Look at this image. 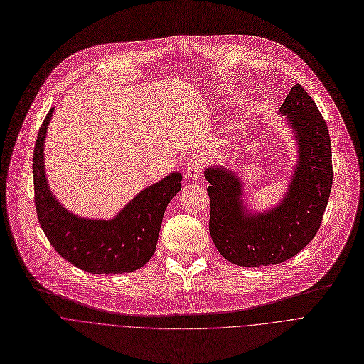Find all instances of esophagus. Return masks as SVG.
Listing matches in <instances>:
<instances>
[{"label": "esophagus", "mask_w": 364, "mask_h": 364, "mask_svg": "<svg viewBox=\"0 0 364 364\" xmlns=\"http://www.w3.org/2000/svg\"><path fill=\"white\" fill-rule=\"evenodd\" d=\"M205 163H207V160H205L204 156H194L188 161V168H187L188 177L191 180H198L203 176V170L205 167Z\"/></svg>", "instance_id": "34e87169"}]
</instances>
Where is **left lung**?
Here are the masks:
<instances>
[{
  "instance_id": "8db88e82",
  "label": "left lung",
  "mask_w": 364,
  "mask_h": 364,
  "mask_svg": "<svg viewBox=\"0 0 364 364\" xmlns=\"http://www.w3.org/2000/svg\"><path fill=\"white\" fill-rule=\"evenodd\" d=\"M294 132L299 161L290 187L279 205L249 213L243 184L224 167L204 171L210 183V234L218 253L232 264L259 267L280 264L300 253L314 238L333 184L328 129L313 98L296 84L282 104Z\"/></svg>"
}]
</instances>
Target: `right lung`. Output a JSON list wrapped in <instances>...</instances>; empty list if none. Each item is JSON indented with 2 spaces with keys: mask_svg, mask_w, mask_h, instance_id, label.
Returning a JSON list of instances; mask_svg holds the SVG:
<instances>
[{
  "mask_svg": "<svg viewBox=\"0 0 364 364\" xmlns=\"http://www.w3.org/2000/svg\"><path fill=\"white\" fill-rule=\"evenodd\" d=\"M54 108L40 127L33 159L34 203L40 225L55 252L92 274H121L141 269L154 255L164 211L181 190V174L171 173L140 191L111 220L78 217L48 188L44 141Z\"/></svg>",
  "mask_w": 364,
  "mask_h": 364,
  "instance_id": "obj_1",
  "label": "right lung"
}]
</instances>
